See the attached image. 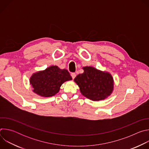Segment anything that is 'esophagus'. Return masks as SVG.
<instances>
[{
    "mask_svg": "<svg viewBox=\"0 0 149 149\" xmlns=\"http://www.w3.org/2000/svg\"><path fill=\"white\" fill-rule=\"evenodd\" d=\"M71 77H72V78L73 79H74L75 78V77H76V74H75V73H74V72L71 73Z\"/></svg>",
    "mask_w": 149,
    "mask_h": 149,
    "instance_id": "obj_1",
    "label": "esophagus"
}]
</instances>
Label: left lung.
Instances as JSON below:
<instances>
[{"label": "left lung", "instance_id": "obj_1", "mask_svg": "<svg viewBox=\"0 0 149 149\" xmlns=\"http://www.w3.org/2000/svg\"><path fill=\"white\" fill-rule=\"evenodd\" d=\"M84 72L78 74L74 82L79 87L81 93L93 101H100L110 96L114 90V79L108 72L93 67H84Z\"/></svg>", "mask_w": 149, "mask_h": 149}]
</instances>
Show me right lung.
Returning <instances> with one entry per match:
<instances>
[{
	"label": "right lung",
	"instance_id": "add662e5",
	"mask_svg": "<svg viewBox=\"0 0 149 149\" xmlns=\"http://www.w3.org/2000/svg\"><path fill=\"white\" fill-rule=\"evenodd\" d=\"M70 80L72 77L67 70L52 65L44 71L33 73L29 82L33 93L42 97H49L59 92L63 82Z\"/></svg>",
	"mask_w": 149,
	"mask_h": 149
}]
</instances>
